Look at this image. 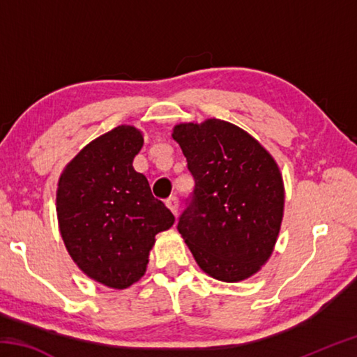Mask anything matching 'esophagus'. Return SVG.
<instances>
[{
	"label": "esophagus",
	"mask_w": 357,
	"mask_h": 357,
	"mask_svg": "<svg viewBox=\"0 0 357 357\" xmlns=\"http://www.w3.org/2000/svg\"><path fill=\"white\" fill-rule=\"evenodd\" d=\"M165 204H167V208L172 211V214H173L174 217H178V209H179L178 198H176V197H170V198H168V200L165 202Z\"/></svg>",
	"instance_id": "1"
}]
</instances>
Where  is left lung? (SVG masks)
<instances>
[{
    "instance_id": "left-lung-1",
    "label": "left lung",
    "mask_w": 357,
    "mask_h": 357,
    "mask_svg": "<svg viewBox=\"0 0 357 357\" xmlns=\"http://www.w3.org/2000/svg\"><path fill=\"white\" fill-rule=\"evenodd\" d=\"M176 142L195 179L178 231L203 273L234 283L257 274L280 233L285 187L261 143L228 121L179 123Z\"/></svg>"
}]
</instances>
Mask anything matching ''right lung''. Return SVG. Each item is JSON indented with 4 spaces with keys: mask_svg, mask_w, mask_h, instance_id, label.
<instances>
[{
    "mask_svg": "<svg viewBox=\"0 0 357 357\" xmlns=\"http://www.w3.org/2000/svg\"><path fill=\"white\" fill-rule=\"evenodd\" d=\"M143 142L140 129L118 126L88 143L58 181L56 215L66 249L83 274L113 289L142 279L155 234L174 223L132 165Z\"/></svg>",
    "mask_w": 357,
    "mask_h": 357,
    "instance_id": "add662e5",
    "label": "right lung"
}]
</instances>
